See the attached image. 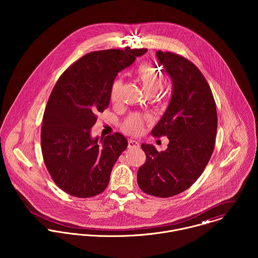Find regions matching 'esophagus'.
<instances>
[{"instance_id": "1", "label": "esophagus", "mask_w": 258, "mask_h": 258, "mask_svg": "<svg viewBox=\"0 0 258 258\" xmlns=\"http://www.w3.org/2000/svg\"><path fill=\"white\" fill-rule=\"evenodd\" d=\"M139 147H140V144H139L137 141H135V140H132V139L128 140V148H129V149H131V148Z\"/></svg>"}]
</instances>
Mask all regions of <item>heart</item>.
Masks as SVG:
<instances>
[{
    "instance_id": "heart-1",
    "label": "heart",
    "mask_w": 258,
    "mask_h": 258,
    "mask_svg": "<svg viewBox=\"0 0 258 258\" xmlns=\"http://www.w3.org/2000/svg\"><path fill=\"white\" fill-rule=\"evenodd\" d=\"M138 79L148 95H154L159 91L163 84V75L161 72L150 62H142L137 70ZM123 86V78H116L111 85L110 100L112 103L116 104L120 101V93ZM169 98L167 91H161L156 94V101L159 103L167 102ZM149 117H143L138 114L129 115L122 123L121 128L128 134L139 135L144 129L145 123L150 122Z\"/></svg>"
}]
</instances>
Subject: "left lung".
I'll return each instance as SVG.
<instances>
[{"label":"left lung","mask_w":258,"mask_h":258,"mask_svg":"<svg viewBox=\"0 0 258 258\" xmlns=\"http://www.w3.org/2000/svg\"><path fill=\"white\" fill-rule=\"evenodd\" d=\"M157 57L173 80L168 109L154 127V137L167 136L166 151L142 144L145 163L137 182L148 195L169 198L188 188L206 169L215 149L217 105L212 89L200 70L184 56L158 50Z\"/></svg>","instance_id":"1"}]
</instances>
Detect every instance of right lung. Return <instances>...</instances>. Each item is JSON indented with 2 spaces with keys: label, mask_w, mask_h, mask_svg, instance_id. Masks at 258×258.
I'll return each instance as SVG.
<instances>
[{
  "label": "right lung",
  "mask_w": 258,
  "mask_h": 258,
  "mask_svg": "<svg viewBox=\"0 0 258 258\" xmlns=\"http://www.w3.org/2000/svg\"><path fill=\"white\" fill-rule=\"evenodd\" d=\"M146 48L92 51L73 63L56 81L43 113L40 145L44 165L58 187L76 198H91L108 185L111 171L128 146L120 133L90 137V128L110 102L118 73Z\"/></svg>",
  "instance_id": "obj_1"
}]
</instances>
